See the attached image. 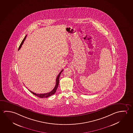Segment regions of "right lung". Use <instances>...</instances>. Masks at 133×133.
Instances as JSON below:
<instances>
[{
  "instance_id": "right-lung-1",
  "label": "right lung",
  "mask_w": 133,
  "mask_h": 133,
  "mask_svg": "<svg viewBox=\"0 0 133 133\" xmlns=\"http://www.w3.org/2000/svg\"><path fill=\"white\" fill-rule=\"evenodd\" d=\"M26 36H27V35H26V36H25V37H24V39L23 40V41H22V42H21V43L20 44L19 47V48H18V50H19L21 48V46H22V45H23V44L24 43V40H25V39L26 38ZM63 70H61V72H60L59 74L58 75V76H57V78H56V85H55V86L54 88L52 90H51V91L50 92H48V93H44V94H36V93H34V92L31 91V90H30L29 89V90H30V91L31 92V93H32V94H33V95H34L35 96H37V97H39L40 98H47V97H49V96H52L53 95H54V94L56 93V92L57 89V87H58V84H59V77H60V76L61 73L63 71Z\"/></svg>"
}]
</instances>
